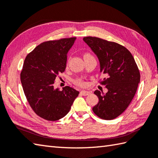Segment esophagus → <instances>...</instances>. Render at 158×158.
<instances>
[{
	"mask_svg": "<svg viewBox=\"0 0 158 158\" xmlns=\"http://www.w3.org/2000/svg\"><path fill=\"white\" fill-rule=\"evenodd\" d=\"M80 94H81L82 95H83V96H88V95H89L91 94L90 91H85V90H82L80 91Z\"/></svg>",
	"mask_w": 158,
	"mask_h": 158,
	"instance_id": "34e87169",
	"label": "esophagus"
}]
</instances>
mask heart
Wrapping results in <instances>:
<instances>
[{
	"instance_id": "b5f03b06",
	"label": "heart",
	"mask_w": 158,
	"mask_h": 158,
	"mask_svg": "<svg viewBox=\"0 0 158 158\" xmlns=\"http://www.w3.org/2000/svg\"><path fill=\"white\" fill-rule=\"evenodd\" d=\"M91 56H92L89 54V53H85V54L84 55V58H86V57H91ZM76 84H78V85H81V86H84V85H85V82H83L82 80H80V79L77 80L76 81Z\"/></svg>"
}]
</instances>
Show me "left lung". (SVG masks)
<instances>
[{
	"instance_id": "1",
	"label": "left lung",
	"mask_w": 158,
	"mask_h": 158,
	"mask_svg": "<svg viewBox=\"0 0 158 158\" xmlns=\"http://www.w3.org/2000/svg\"><path fill=\"white\" fill-rule=\"evenodd\" d=\"M87 44L98 58L100 71L105 76L102 84L108 91L105 94L96 90L99 102L93 111L103 120H114L130 105L138 84L140 74L134 58L125 47L96 37H85Z\"/></svg>"
}]
</instances>
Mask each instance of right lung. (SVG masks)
Returning <instances> with one entry per match:
<instances>
[{
    "instance_id": "right-lung-1",
    "label": "right lung",
    "mask_w": 158,
    "mask_h": 158,
    "mask_svg": "<svg viewBox=\"0 0 158 158\" xmlns=\"http://www.w3.org/2000/svg\"><path fill=\"white\" fill-rule=\"evenodd\" d=\"M76 38L41 43L24 61L20 80L25 96L40 117L56 121L64 117L79 91L70 87L54 88L56 78L66 69L67 56Z\"/></svg>"
}]
</instances>
